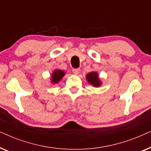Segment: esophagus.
I'll return each mask as SVG.
<instances>
[{
  "mask_svg": "<svg viewBox=\"0 0 151 151\" xmlns=\"http://www.w3.org/2000/svg\"><path fill=\"white\" fill-rule=\"evenodd\" d=\"M80 72V69L79 68H78V69H73V73L74 74H76V75H78V74H79Z\"/></svg>",
  "mask_w": 151,
  "mask_h": 151,
  "instance_id": "34e87169",
  "label": "esophagus"
}]
</instances>
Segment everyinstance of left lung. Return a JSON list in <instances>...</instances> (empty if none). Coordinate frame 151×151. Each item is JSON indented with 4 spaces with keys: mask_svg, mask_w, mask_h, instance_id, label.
Returning a JSON list of instances; mask_svg holds the SVG:
<instances>
[{
    "mask_svg": "<svg viewBox=\"0 0 151 151\" xmlns=\"http://www.w3.org/2000/svg\"><path fill=\"white\" fill-rule=\"evenodd\" d=\"M86 78L88 82L93 86L94 87H99L102 85V81L99 78V75L97 72H91L86 74Z\"/></svg>",
    "mask_w": 151,
    "mask_h": 151,
    "instance_id": "8db88e82",
    "label": "left lung"
}]
</instances>
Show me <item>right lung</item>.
Here are the masks:
<instances>
[{
	"label": "right lung",
	"mask_w": 151,
	"mask_h": 151,
	"mask_svg": "<svg viewBox=\"0 0 151 151\" xmlns=\"http://www.w3.org/2000/svg\"><path fill=\"white\" fill-rule=\"evenodd\" d=\"M65 75V72L63 70L55 69L51 75V82L52 84H57L60 81Z\"/></svg>",
	"instance_id": "1"
}]
</instances>
